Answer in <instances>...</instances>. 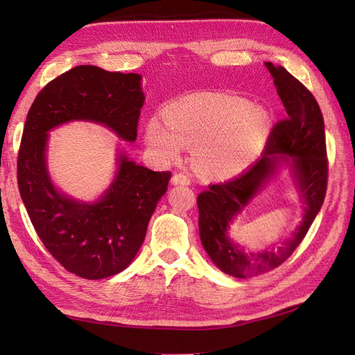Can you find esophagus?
Listing matches in <instances>:
<instances>
[{
    "instance_id": "obj_1",
    "label": "esophagus",
    "mask_w": 355,
    "mask_h": 355,
    "mask_svg": "<svg viewBox=\"0 0 355 355\" xmlns=\"http://www.w3.org/2000/svg\"><path fill=\"white\" fill-rule=\"evenodd\" d=\"M172 184H183L187 186L191 184V175L189 173H184V172H175L172 177Z\"/></svg>"
}]
</instances>
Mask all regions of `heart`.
<instances>
[{
	"mask_svg": "<svg viewBox=\"0 0 355 355\" xmlns=\"http://www.w3.org/2000/svg\"><path fill=\"white\" fill-rule=\"evenodd\" d=\"M164 119L150 117L146 141L166 160L193 148L198 169L214 178H229L253 164L271 131V114L239 96L200 93L172 102Z\"/></svg>",
	"mask_w": 355,
	"mask_h": 355,
	"instance_id": "b5f03b06",
	"label": "heart"
}]
</instances>
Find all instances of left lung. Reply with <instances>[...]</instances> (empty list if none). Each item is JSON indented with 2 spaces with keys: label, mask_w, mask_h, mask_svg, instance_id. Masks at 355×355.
<instances>
[{
  "label": "left lung",
  "mask_w": 355,
  "mask_h": 355,
  "mask_svg": "<svg viewBox=\"0 0 355 355\" xmlns=\"http://www.w3.org/2000/svg\"><path fill=\"white\" fill-rule=\"evenodd\" d=\"M286 111L271 130L262 157L241 175L209 184L197 198L200 238L215 266L233 277L247 279L275 270L302 243L323 205L328 184L325 125L318 101L284 67L266 62ZM288 162L306 205L303 223L279 248L253 254L243 251L227 236L230 223L260 187L272 178L278 164Z\"/></svg>",
  "instance_id": "obj_1"
}]
</instances>
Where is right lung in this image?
<instances>
[{
    "label": "right lung",
    "mask_w": 355,
    "mask_h": 355,
    "mask_svg": "<svg viewBox=\"0 0 355 355\" xmlns=\"http://www.w3.org/2000/svg\"><path fill=\"white\" fill-rule=\"evenodd\" d=\"M141 76L79 65L49 82L33 101L18 153V187L37 236L61 266L84 279L125 270L145 241L171 172H155L117 157V173L96 202L59 192L47 171L49 131L71 120L105 125L120 139H137L145 96Z\"/></svg>",
    "instance_id": "add662e5"
}]
</instances>
